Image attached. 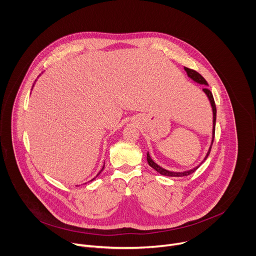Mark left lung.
<instances>
[{
	"mask_svg": "<svg viewBox=\"0 0 256 256\" xmlns=\"http://www.w3.org/2000/svg\"><path fill=\"white\" fill-rule=\"evenodd\" d=\"M184 70H186V72H188V76L190 77V78H192L194 81H196V82H198V83H200V84H204V85H208V82L206 81V79L200 74V72H198L196 70H192V68H184ZM204 90V92L208 95V99H210V104H212V112H214V126H212V142H214V126H216V104H214V97H212V93L210 91V89H208V88H204L202 89ZM210 149H212V146L210 147V150H208V154H206V158H204V161H206V159L208 158V156L210 155ZM147 161H148V163H149V165L152 167V168H154L157 172H159L160 174H162V175H165V176H173V177H180V176H188V175H190V174H192V173H194L200 165H198V166H196V168H194V169H192V170H188V171H184V172H172V171H168V170H166V169H164V168H162V167H160L159 165H157L152 159H151V157H150V155H149V153H147ZM202 161V162H204Z\"/></svg>",
	"mask_w": 256,
	"mask_h": 256,
	"instance_id": "obj_1",
	"label": "left lung"
}]
</instances>
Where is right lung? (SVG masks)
<instances>
[{"mask_svg":"<svg viewBox=\"0 0 256 256\" xmlns=\"http://www.w3.org/2000/svg\"><path fill=\"white\" fill-rule=\"evenodd\" d=\"M103 168H104V167H103ZM103 168H102V170H103ZM102 170H101V171H102ZM101 171H100V172H101ZM100 172H99V173H100ZM99 173H98V174H99ZM93 179H94V178H93ZM93 179H92V180H93Z\"/></svg>","mask_w":256,"mask_h":256,"instance_id":"1","label":"right lung"}]
</instances>
